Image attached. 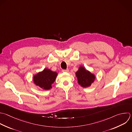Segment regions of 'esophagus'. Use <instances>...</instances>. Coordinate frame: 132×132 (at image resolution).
<instances>
[{
    "label": "esophagus",
    "instance_id": "esophagus-1",
    "mask_svg": "<svg viewBox=\"0 0 132 132\" xmlns=\"http://www.w3.org/2000/svg\"><path fill=\"white\" fill-rule=\"evenodd\" d=\"M69 71V69H66V70H62L63 72H68Z\"/></svg>",
    "mask_w": 132,
    "mask_h": 132
}]
</instances>
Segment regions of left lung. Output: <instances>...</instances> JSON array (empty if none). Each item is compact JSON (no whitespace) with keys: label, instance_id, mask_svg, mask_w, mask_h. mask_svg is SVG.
<instances>
[{"label":"left lung","instance_id":"1","mask_svg":"<svg viewBox=\"0 0 132 132\" xmlns=\"http://www.w3.org/2000/svg\"><path fill=\"white\" fill-rule=\"evenodd\" d=\"M77 81L81 87L86 88L90 86L95 80V75L89 71H87L82 66H80L78 70L76 72Z\"/></svg>","mask_w":132,"mask_h":132}]
</instances>
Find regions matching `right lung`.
<instances>
[{"instance_id":"obj_1","label":"right lung","mask_w":132,"mask_h":132,"mask_svg":"<svg viewBox=\"0 0 132 132\" xmlns=\"http://www.w3.org/2000/svg\"><path fill=\"white\" fill-rule=\"evenodd\" d=\"M57 74V72L48 69H44L42 72L34 75V82L36 85L42 89L48 90L52 88V85L55 81Z\"/></svg>"}]
</instances>
